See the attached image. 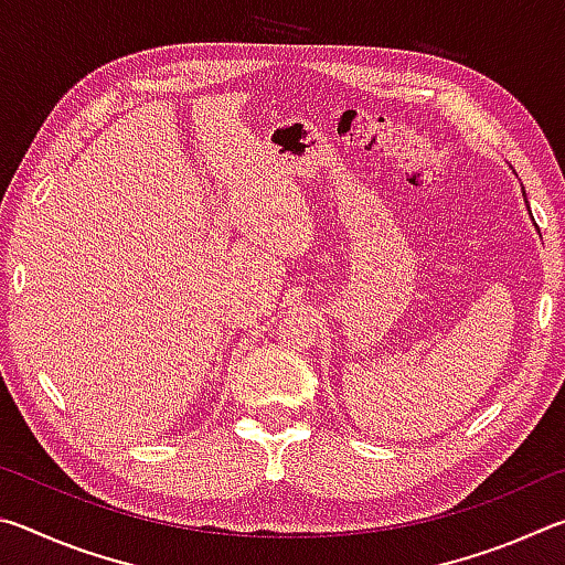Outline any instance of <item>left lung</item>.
<instances>
[{
  "label": "left lung",
  "mask_w": 565,
  "mask_h": 565,
  "mask_svg": "<svg viewBox=\"0 0 565 565\" xmlns=\"http://www.w3.org/2000/svg\"><path fill=\"white\" fill-rule=\"evenodd\" d=\"M523 194H525V191H523Z\"/></svg>",
  "instance_id": "obj_1"
}]
</instances>
